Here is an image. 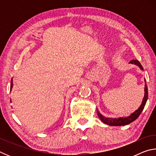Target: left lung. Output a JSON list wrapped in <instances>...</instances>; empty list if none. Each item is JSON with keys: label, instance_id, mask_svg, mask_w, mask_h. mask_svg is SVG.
<instances>
[{"label": "left lung", "instance_id": "obj_1", "mask_svg": "<svg viewBox=\"0 0 156 156\" xmlns=\"http://www.w3.org/2000/svg\"><path fill=\"white\" fill-rule=\"evenodd\" d=\"M129 63H131V64H134L137 66H138L141 70H143V67L141 65L140 62L138 60H133L129 62ZM145 84H144V96L143 98V100H142V104L138 109L135 111L133 113H132L130 115L127 116V117H120L118 118H107L105 117L104 115H102L101 113L99 112V111L97 109V114L99 118L103 123L106 124V125H110V126H124L129 125V124L133 122L134 120H136L137 118L139 117V115H140L141 112L143 111L144 107L146 105L147 100L148 98V89H147V85L146 83V80H144Z\"/></svg>", "mask_w": 156, "mask_h": 156}]
</instances>
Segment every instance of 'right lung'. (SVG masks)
<instances>
[{
  "mask_svg": "<svg viewBox=\"0 0 156 156\" xmlns=\"http://www.w3.org/2000/svg\"><path fill=\"white\" fill-rule=\"evenodd\" d=\"M12 87H13V80L12 79V81H11V87H10V89H11V91H12Z\"/></svg>",
  "mask_w": 156,
  "mask_h": 156,
  "instance_id": "add662e5",
  "label": "right lung"
}]
</instances>
